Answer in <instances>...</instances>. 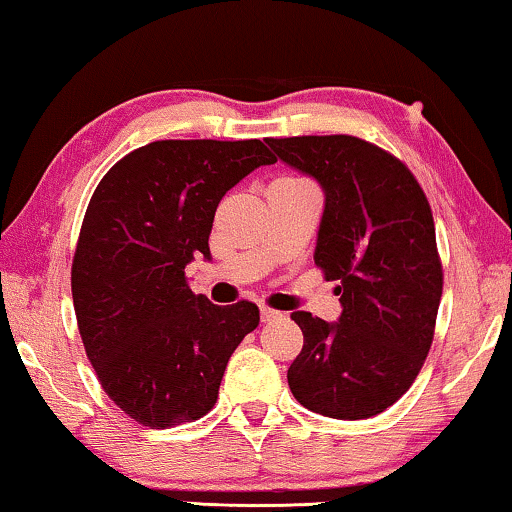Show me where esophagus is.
<instances>
[{
    "label": "esophagus",
    "instance_id": "34e87169",
    "mask_svg": "<svg viewBox=\"0 0 512 512\" xmlns=\"http://www.w3.org/2000/svg\"><path fill=\"white\" fill-rule=\"evenodd\" d=\"M279 317H282V312L270 310V307H261V321H263V324H270V321H275Z\"/></svg>",
    "mask_w": 512,
    "mask_h": 512
}]
</instances>
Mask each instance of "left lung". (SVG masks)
<instances>
[{
    "label": "left lung",
    "mask_w": 512,
    "mask_h": 512,
    "mask_svg": "<svg viewBox=\"0 0 512 512\" xmlns=\"http://www.w3.org/2000/svg\"><path fill=\"white\" fill-rule=\"evenodd\" d=\"M277 158L324 191L314 263L338 279L342 312H293L303 352L289 387L333 419H366L394 405L429 354L443 293L429 200L401 160L349 135L265 139Z\"/></svg>",
    "instance_id": "1"
}]
</instances>
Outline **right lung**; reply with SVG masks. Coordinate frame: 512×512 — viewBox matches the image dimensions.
Wrapping results in <instances>:
<instances>
[{
  "instance_id": "right-lung-1",
  "label": "right lung",
  "mask_w": 512,
  "mask_h": 512,
  "mask_svg": "<svg viewBox=\"0 0 512 512\" xmlns=\"http://www.w3.org/2000/svg\"><path fill=\"white\" fill-rule=\"evenodd\" d=\"M277 163L261 139H165L128 153L90 198L72 265L83 347L102 389L135 422L170 429L207 415L258 307H219L184 275L212 261L214 212L230 188Z\"/></svg>"
}]
</instances>
